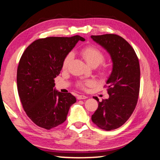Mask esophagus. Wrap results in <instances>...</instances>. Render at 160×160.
I'll return each instance as SVG.
<instances>
[{"label":"esophagus","mask_w":160,"mask_h":160,"mask_svg":"<svg viewBox=\"0 0 160 160\" xmlns=\"http://www.w3.org/2000/svg\"><path fill=\"white\" fill-rule=\"evenodd\" d=\"M87 98H88V97H87L85 95H78L77 97L78 99H85Z\"/></svg>","instance_id":"esophagus-1"}]
</instances>
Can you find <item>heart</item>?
I'll return each instance as SVG.
<instances>
[{"label":"heart","instance_id":"b5f03b06","mask_svg":"<svg viewBox=\"0 0 160 160\" xmlns=\"http://www.w3.org/2000/svg\"><path fill=\"white\" fill-rule=\"evenodd\" d=\"M80 53L87 63L92 67L98 66L105 59L104 53L99 48L94 47V46H88V47H85L81 50ZM72 58H73V53L72 52H70L67 54L66 57L64 58L63 64H62L63 69L68 68ZM110 72L111 70L109 67L107 66V65H103L99 70V76L102 78H104V79L109 76ZM93 85L94 82L90 80H80L77 83V86L80 89H82V90H85L86 88L90 87Z\"/></svg>","mask_w":160,"mask_h":160}]
</instances>
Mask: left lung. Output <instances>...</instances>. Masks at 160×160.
Masks as SVG:
<instances>
[{"label": "left lung", "instance_id": "8db88e82", "mask_svg": "<svg viewBox=\"0 0 160 160\" xmlns=\"http://www.w3.org/2000/svg\"><path fill=\"white\" fill-rule=\"evenodd\" d=\"M94 42L107 51L113 63L112 72L107 80L109 99L99 102L92 116L99 128L112 131L125 123L136 107L140 91L139 61L128 42L113 34L91 36Z\"/></svg>", "mask_w": 160, "mask_h": 160}]
</instances>
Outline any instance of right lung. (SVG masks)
<instances>
[{
	"instance_id": "add662e5",
	"label": "right lung",
	"mask_w": 160,
	"mask_h": 160,
	"mask_svg": "<svg viewBox=\"0 0 160 160\" xmlns=\"http://www.w3.org/2000/svg\"><path fill=\"white\" fill-rule=\"evenodd\" d=\"M83 37H51L37 39L24 51L17 71L18 91L28 117L41 128L50 130L66 120L76 98L53 89L64 58Z\"/></svg>"
}]
</instances>
